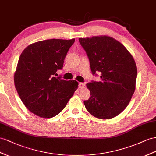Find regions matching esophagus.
Masks as SVG:
<instances>
[{
  "label": "esophagus",
  "mask_w": 156,
  "mask_h": 156,
  "mask_svg": "<svg viewBox=\"0 0 156 156\" xmlns=\"http://www.w3.org/2000/svg\"><path fill=\"white\" fill-rule=\"evenodd\" d=\"M78 86H79V88L82 89V88H83V87H85V83H82V82L79 83Z\"/></svg>",
  "instance_id": "obj_1"
}]
</instances>
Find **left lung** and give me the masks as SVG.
Here are the masks:
<instances>
[{
	"label": "left lung",
	"mask_w": 156,
	"mask_h": 156,
	"mask_svg": "<svg viewBox=\"0 0 156 156\" xmlns=\"http://www.w3.org/2000/svg\"><path fill=\"white\" fill-rule=\"evenodd\" d=\"M90 60L93 74L101 82L87 83L90 97L87 111L100 119L114 118L124 111L135 91L137 67L133 55L121 43L107 35L79 38Z\"/></svg>",
	"instance_id": "8db88e82"
}]
</instances>
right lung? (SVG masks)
Masks as SVG:
<instances>
[{
	"label": "right lung",
	"instance_id": "1",
	"mask_svg": "<svg viewBox=\"0 0 156 156\" xmlns=\"http://www.w3.org/2000/svg\"><path fill=\"white\" fill-rule=\"evenodd\" d=\"M51 39L34 43L22 51L14 73V85L22 101L31 113L52 118L63 110L78 82L56 78L67 52L74 43Z\"/></svg>",
	"mask_w": 156,
	"mask_h": 156
}]
</instances>
